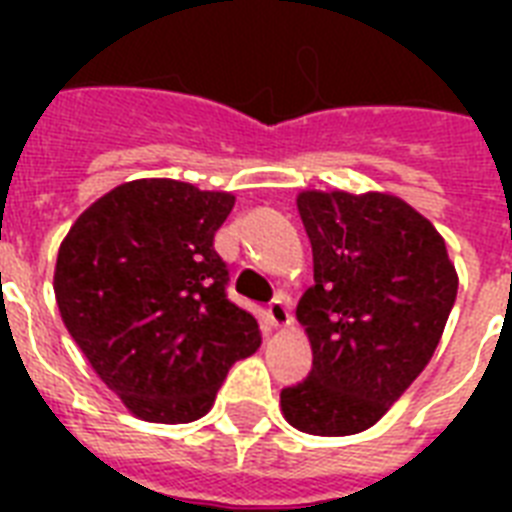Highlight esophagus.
<instances>
[{"mask_svg": "<svg viewBox=\"0 0 512 512\" xmlns=\"http://www.w3.org/2000/svg\"><path fill=\"white\" fill-rule=\"evenodd\" d=\"M268 321H271V327H289L292 324V313H289V303L287 297H276L271 305H268V311H265Z\"/></svg>", "mask_w": 512, "mask_h": 512, "instance_id": "esophagus-1", "label": "esophagus"}]
</instances>
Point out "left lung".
Segmentation results:
<instances>
[{
    "mask_svg": "<svg viewBox=\"0 0 512 512\" xmlns=\"http://www.w3.org/2000/svg\"><path fill=\"white\" fill-rule=\"evenodd\" d=\"M313 284L297 303L313 369L281 390V412L311 436L372 428L433 358L457 297L441 233L390 193L303 191Z\"/></svg>",
    "mask_w": 512,
    "mask_h": 512,
    "instance_id": "left-lung-1",
    "label": "left lung"
}]
</instances>
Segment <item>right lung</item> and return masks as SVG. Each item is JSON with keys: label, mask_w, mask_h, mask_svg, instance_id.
I'll use <instances>...</instances> for the list:
<instances>
[{"label": "right lung", "mask_w": 512, "mask_h": 512, "mask_svg": "<svg viewBox=\"0 0 512 512\" xmlns=\"http://www.w3.org/2000/svg\"><path fill=\"white\" fill-rule=\"evenodd\" d=\"M233 201L170 177L132 180L84 209L60 244V319L140 420H199L228 369L260 348L255 316L225 295L215 252Z\"/></svg>", "instance_id": "right-lung-1"}]
</instances>
